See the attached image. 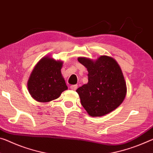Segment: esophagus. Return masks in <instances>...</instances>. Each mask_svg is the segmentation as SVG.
I'll return each instance as SVG.
<instances>
[{
	"mask_svg": "<svg viewBox=\"0 0 153 153\" xmlns=\"http://www.w3.org/2000/svg\"><path fill=\"white\" fill-rule=\"evenodd\" d=\"M77 88V85H71V86H70V88L73 90V91H75V90H76Z\"/></svg>",
	"mask_w": 153,
	"mask_h": 153,
	"instance_id": "obj_1",
	"label": "esophagus"
}]
</instances>
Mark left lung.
<instances>
[{
    "label": "left lung",
    "instance_id": "8db88e82",
    "mask_svg": "<svg viewBox=\"0 0 153 153\" xmlns=\"http://www.w3.org/2000/svg\"><path fill=\"white\" fill-rule=\"evenodd\" d=\"M77 60L88 72V83L76 90L88 114L102 116L117 108L125 98L127 86L116 60L105 55L95 60L86 57Z\"/></svg>",
    "mask_w": 153,
    "mask_h": 153
}]
</instances>
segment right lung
Instances as JSON below:
<instances>
[{
  "instance_id": "right-lung-1",
  "label": "right lung",
  "mask_w": 153,
  "mask_h": 153,
  "mask_svg": "<svg viewBox=\"0 0 153 153\" xmlns=\"http://www.w3.org/2000/svg\"><path fill=\"white\" fill-rule=\"evenodd\" d=\"M63 61L50 56L43 57L31 72L27 83L29 93L38 102H49L59 98L68 89L61 74Z\"/></svg>"
}]
</instances>
